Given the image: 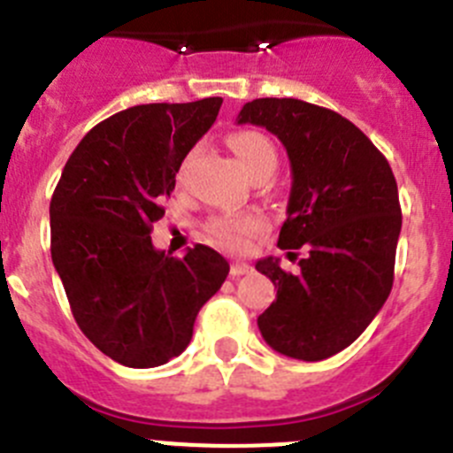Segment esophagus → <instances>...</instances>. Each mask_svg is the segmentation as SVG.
<instances>
[{
  "instance_id": "1",
  "label": "esophagus",
  "mask_w": 453,
  "mask_h": 453,
  "mask_svg": "<svg viewBox=\"0 0 453 453\" xmlns=\"http://www.w3.org/2000/svg\"><path fill=\"white\" fill-rule=\"evenodd\" d=\"M250 265L248 264H243V261H234V264L230 265V274L232 277H241V274H248L250 273Z\"/></svg>"
}]
</instances>
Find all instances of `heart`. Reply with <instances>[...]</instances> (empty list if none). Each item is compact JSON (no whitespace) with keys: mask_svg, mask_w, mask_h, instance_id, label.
<instances>
[{"mask_svg":"<svg viewBox=\"0 0 453 453\" xmlns=\"http://www.w3.org/2000/svg\"><path fill=\"white\" fill-rule=\"evenodd\" d=\"M227 145L234 151L239 163L246 167L250 176L261 174V172H273L277 167V151L273 142L259 134V131H236L227 138ZM185 165L180 167L179 179H183ZM261 230V221L250 214H236V217H217L210 221L207 232L212 236L214 243L227 250H246L252 236Z\"/></svg>","mask_w":453,"mask_h":453,"instance_id":"obj_1","label":"heart"}]
</instances>
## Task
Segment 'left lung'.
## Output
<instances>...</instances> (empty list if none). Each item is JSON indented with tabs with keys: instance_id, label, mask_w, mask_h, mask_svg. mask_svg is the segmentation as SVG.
Returning <instances> with one entry per match:
<instances>
[{
	"instance_id": "obj_1",
	"label": "left lung",
	"mask_w": 453,
	"mask_h": 453,
	"mask_svg": "<svg viewBox=\"0 0 453 453\" xmlns=\"http://www.w3.org/2000/svg\"><path fill=\"white\" fill-rule=\"evenodd\" d=\"M236 122L265 127L284 142L293 188L277 246L308 250L297 274L273 257L257 261L277 288L259 331L277 353L326 360L365 333L391 293L403 227L395 176L378 147L331 109L259 98Z\"/></svg>"
}]
</instances>
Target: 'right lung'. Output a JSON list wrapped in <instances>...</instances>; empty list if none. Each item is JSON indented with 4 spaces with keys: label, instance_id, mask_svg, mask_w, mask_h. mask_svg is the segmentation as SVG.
<instances>
[{
    "label": "right lung",
    "instance_id": "1",
    "mask_svg": "<svg viewBox=\"0 0 453 453\" xmlns=\"http://www.w3.org/2000/svg\"><path fill=\"white\" fill-rule=\"evenodd\" d=\"M221 98L138 104L93 127L50 198V257L80 331L118 365L151 369L183 353L194 319L230 273L212 248L183 259L156 250L185 156L214 125Z\"/></svg>",
    "mask_w": 453,
    "mask_h": 453
}]
</instances>
